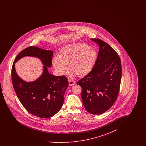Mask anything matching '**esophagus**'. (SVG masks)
I'll return each instance as SVG.
<instances>
[{"label": "esophagus", "instance_id": "34e87169", "mask_svg": "<svg viewBox=\"0 0 146 146\" xmlns=\"http://www.w3.org/2000/svg\"><path fill=\"white\" fill-rule=\"evenodd\" d=\"M68 82H69V85L70 86H72L75 84V82L70 79H68Z\"/></svg>", "mask_w": 146, "mask_h": 146}]
</instances>
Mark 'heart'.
Instances as JSON below:
<instances>
[{"instance_id": "obj_1", "label": "heart", "mask_w": 146, "mask_h": 146, "mask_svg": "<svg viewBox=\"0 0 146 146\" xmlns=\"http://www.w3.org/2000/svg\"><path fill=\"white\" fill-rule=\"evenodd\" d=\"M97 57L96 51L84 43L76 42L67 45L60 51L59 55L52 58V65L60 74L68 70L77 76L87 74L92 69Z\"/></svg>"}]
</instances>
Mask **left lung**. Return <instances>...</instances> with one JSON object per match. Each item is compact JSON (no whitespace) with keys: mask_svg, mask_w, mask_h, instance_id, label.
Returning a JSON list of instances; mask_svg holds the SVG:
<instances>
[{"mask_svg":"<svg viewBox=\"0 0 146 146\" xmlns=\"http://www.w3.org/2000/svg\"><path fill=\"white\" fill-rule=\"evenodd\" d=\"M99 46L92 70L76 83L82 87L81 96L86 110L101 114L108 110L118 97L121 79V63L117 52L98 38L91 39Z\"/></svg>","mask_w":146,"mask_h":146,"instance_id":"left-lung-1","label":"left lung"}]
</instances>
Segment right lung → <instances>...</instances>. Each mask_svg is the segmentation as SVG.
<instances>
[{"label": "right lung", "mask_w": 146, "mask_h": 146, "mask_svg": "<svg viewBox=\"0 0 146 146\" xmlns=\"http://www.w3.org/2000/svg\"><path fill=\"white\" fill-rule=\"evenodd\" d=\"M53 51L29 46L16 57L11 69V79L14 90L24 108L32 114L42 118L54 116L60 110L64 102V95L68 86L67 78L50 73ZM39 58L44 66L42 76L32 82H26L18 76L14 63L25 56Z\"/></svg>", "instance_id": "obj_1"}]
</instances>
